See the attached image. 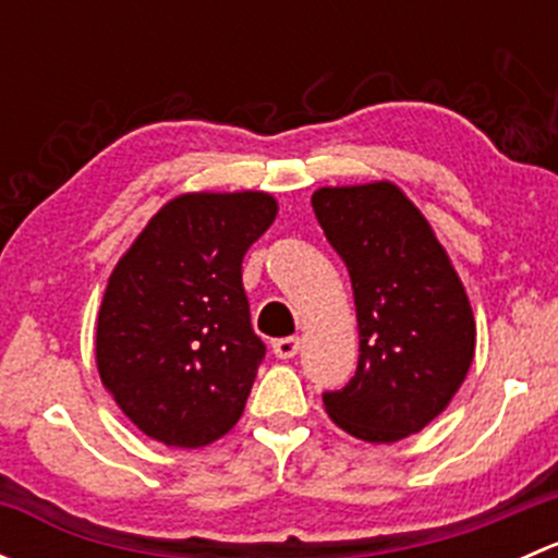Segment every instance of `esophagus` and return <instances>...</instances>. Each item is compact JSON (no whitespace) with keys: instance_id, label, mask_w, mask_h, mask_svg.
<instances>
[{"instance_id":"obj_1","label":"esophagus","mask_w":558,"mask_h":558,"mask_svg":"<svg viewBox=\"0 0 558 558\" xmlns=\"http://www.w3.org/2000/svg\"><path fill=\"white\" fill-rule=\"evenodd\" d=\"M272 353L278 359H294L296 353H300V340H296V337H283V340H275Z\"/></svg>"}]
</instances>
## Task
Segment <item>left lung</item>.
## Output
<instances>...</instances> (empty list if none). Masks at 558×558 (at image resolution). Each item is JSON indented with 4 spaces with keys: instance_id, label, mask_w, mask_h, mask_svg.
<instances>
[{
    "instance_id": "left-lung-1",
    "label": "left lung",
    "mask_w": 558,
    "mask_h": 558,
    "mask_svg": "<svg viewBox=\"0 0 558 558\" xmlns=\"http://www.w3.org/2000/svg\"><path fill=\"white\" fill-rule=\"evenodd\" d=\"M313 210L345 262L359 320V367L324 393L351 437L391 446L451 404L475 356V315L451 256L391 180L324 185Z\"/></svg>"
}]
</instances>
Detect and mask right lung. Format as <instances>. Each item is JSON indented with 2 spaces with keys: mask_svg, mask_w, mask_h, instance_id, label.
<instances>
[{
  "mask_svg": "<svg viewBox=\"0 0 558 558\" xmlns=\"http://www.w3.org/2000/svg\"><path fill=\"white\" fill-rule=\"evenodd\" d=\"M275 216L267 191H191L118 258L97 318V369L150 440L205 448L243 415L264 359L243 258Z\"/></svg>",
  "mask_w": 558,
  "mask_h": 558,
  "instance_id": "add662e5",
  "label": "right lung"
}]
</instances>
